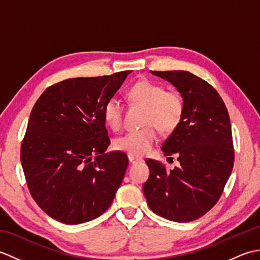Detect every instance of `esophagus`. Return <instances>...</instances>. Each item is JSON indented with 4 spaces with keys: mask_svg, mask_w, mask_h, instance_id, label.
<instances>
[{
    "mask_svg": "<svg viewBox=\"0 0 260 260\" xmlns=\"http://www.w3.org/2000/svg\"><path fill=\"white\" fill-rule=\"evenodd\" d=\"M128 161H129L132 164H136V163L143 162V158H142V157H139V156H135V155H131V154H128Z\"/></svg>",
    "mask_w": 260,
    "mask_h": 260,
    "instance_id": "34e87169",
    "label": "esophagus"
}]
</instances>
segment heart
<instances>
[{
	"label": "heart",
	"mask_w": 260,
	"mask_h": 260,
	"mask_svg": "<svg viewBox=\"0 0 260 260\" xmlns=\"http://www.w3.org/2000/svg\"><path fill=\"white\" fill-rule=\"evenodd\" d=\"M127 95L132 102L145 106L140 129L132 131L114 142L116 150L131 155L142 156L152 150L157 139V128L163 133H171L181 123L184 103L179 92L165 90L157 82L141 79L132 86ZM103 116L113 131H118L123 124V105L116 97L105 103Z\"/></svg>",
	"instance_id": "heart-1"
}]
</instances>
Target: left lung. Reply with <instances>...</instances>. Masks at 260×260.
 <instances>
[{"label":"left lung","instance_id":"obj_1","mask_svg":"<svg viewBox=\"0 0 260 260\" xmlns=\"http://www.w3.org/2000/svg\"><path fill=\"white\" fill-rule=\"evenodd\" d=\"M151 73L176 87L184 112L161 147L165 156H178L180 165L168 171L159 161L146 158L150 176L143 191L154 213L171 221H193L218 202L233 171L229 114L218 91L189 71Z\"/></svg>","mask_w":260,"mask_h":260}]
</instances>
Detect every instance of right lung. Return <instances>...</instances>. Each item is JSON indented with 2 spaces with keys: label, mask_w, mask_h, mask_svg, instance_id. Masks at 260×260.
<instances>
[{
  "label": "right lung",
  "mask_w": 260,
  "mask_h": 260,
  "mask_svg": "<svg viewBox=\"0 0 260 260\" xmlns=\"http://www.w3.org/2000/svg\"><path fill=\"white\" fill-rule=\"evenodd\" d=\"M131 73L62 80L32 108L20 158L33 200L57 221H90L114 200L128 158L105 153L110 140L103 108Z\"/></svg>",
  "instance_id": "add662e5"
}]
</instances>
